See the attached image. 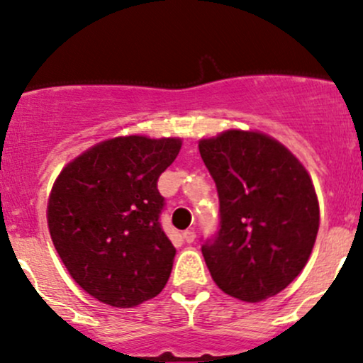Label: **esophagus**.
Wrapping results in <instances>:
<instances>
[{
	"mask_svg": "<svg viewBox=\"0 0 363 363\" xmlns=\"http://www.w3.org/2000/svg\"><path fill=\"white\" fill-rule=\"evenodd\" d=\"M182 239H184L186 244H193L196 239V232L193 228H187V230H184V234H182Z\"/></svg>",
	"mask_w": 363,
	"mask_h": 363,
	"instance_id": "34e87169",
	"label": "esophagus"
}]
</instances>
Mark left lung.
I'll use <instances>...</instances> for the list:
<instances>
[{"label": "left lung", "instance_id": "left-lung-1", "mask_svg": "<svg viewBox=\"0 0 363 363\" xmlns=\"http://www.w3.org/2000/svg\"><path fill=\"white\" fill-rule=\"evenodd\" d=\"M220 201L215 235L201 252L220 290L261 302L302 272L319 228V205L303 165L277 140L225 131L199 141Z\"/></svg>", "mask_w": 363, "mask_h": 363}]
</instances>
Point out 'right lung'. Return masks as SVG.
<instances>
[{
    "mask_svg": "<svg viewBox=\"0 0 363 363\" xmlns=\"http://www.w3.org/2000/svg\"><path fill=\"white\" fill-rule=\"evenodd\" d=\"M181 140L121 136L86 150L54 182L51 239L73 280L112 307H135L162 291L174 247L160 223V174Z\"/></svg>",
    "mask_w": 363,
    "mask_h": 363,
    "instance_id": "1",
    "label": "right lung"
}]
</instances>
